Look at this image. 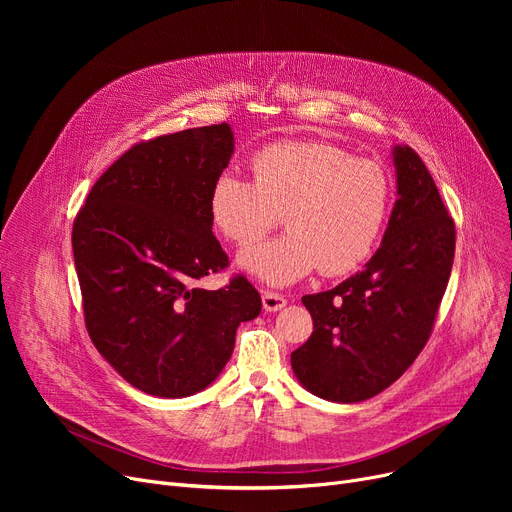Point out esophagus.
I'll return each instance as SVG.
<instances>
[{
	"label": "esophagus",
	"instance_id": "esophagus-1",
	"mask_svg": "<svg viewBox=\"0 0 512 512\" xmlns=\"http://www.w3.org/2000/svg\"><path fill=\"white\" fill-rule=\"evenodd\" d=\"M261 301H263V309H265V311H280V309L286 307V299L282 297V294L272 292V290L263 292V294H261Z\"/></svg>",
	"mask_w": 512,
	"mask_h": 512
}]
</instances>
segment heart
Masks as SVG:
<instances>
[{
  "label": "heart",
  "instance_id": "1",
  "mask_svg": "<svg viewBox=\"0 0 512 512\" xmlns=\"http://www.w3.org/2000/svg\"><path fill=\"white\" fill-rule=\"evenodd\" d=\"M253 180L222 172L209 191V220L228 242L247 247L284 213L290 232L240 255L242 270L272 286L313 272L340 276L378 245L392 205L390 172L324 141H286L251 157Z\"/></svg>",
  "mask_w": 512,
  "mask_h": 512
}]
</instances>
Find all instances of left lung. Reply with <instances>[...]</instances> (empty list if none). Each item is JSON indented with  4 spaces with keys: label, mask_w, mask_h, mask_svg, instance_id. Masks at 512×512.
Here are the masks:
<instances>
[{
    "label": "left lung",
    "mask_w": 512,
    "mask_h": 512,
    "mask_svg": "<svg viewBox=\"0 0 512 512\" xmlns=\"http://www.w3.org/2000/svg\"><path fill=\"white\" fill-rule=\"evenodd\" d=\"M398 199L365 270L305 294L313 334L290 355L299 382L332 402H361L405 373L432 336L456 230L423 159L394 149Z\"/></svg>",
    "instance_id": "1"
}]
</instances>
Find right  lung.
<instances>
[{
	"instance_id": "obj_1",
	"label": "right lung",
	"mask_w": 512,
	"mask_h": 512,
	"mask_svg": "<svg viewBox=\"0 0 512 512\" xmlns=\"http://www.w3.org/2000/svg\"><path fill=\"white\" fill-rule=\"evenodd\" d=\"M234 151L226 122L141 141L93 184L72 226L85 326L122 378L153 396L201 392L234 351L240 321L261 311L211 232L209 191Z\"/></svg>"
}]
</instances>
